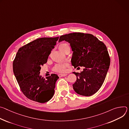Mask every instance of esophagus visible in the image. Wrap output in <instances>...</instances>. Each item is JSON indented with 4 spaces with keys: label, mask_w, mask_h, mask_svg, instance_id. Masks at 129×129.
Returning <instances> with one entry per match:
<instances>
[{
    "label": "esophagus",
    "mask_w": 129,
    "mask_h": 129,
    "mask_svg": "<svg viewBox=\"0 0 129 129\" xmlns=\"http://www.w3.org/2000/svg\"><path fill=\"white\" fill-rule=\"evenodd\" d=\"M67 75V74H58V76H59V77L66 76Z\"/></svg>",
    "instance_id": "34e87169"
}]
</instances>
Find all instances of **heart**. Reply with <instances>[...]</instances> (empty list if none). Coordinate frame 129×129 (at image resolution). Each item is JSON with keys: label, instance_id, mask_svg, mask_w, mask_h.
I'll use <instances>...</instances> for the list:
<instances>
[{"label": "heart", "instance_id": "heart-1", "mask_svg": "<svg viewBox=\"0 0 129 129\" xmlns=\"http://www.w3.org/2000/svg\"><path fill=\"white\" fill-rule=\"evenodd\" d=\"M60 50L62 52H63L64 50L67 48H70L69 46L67 44H62L60 45L59 47ZM68 66L67 63H57L56 64L53 68V70L55 72L62 73L66 72V67Z\"/></svg>", "mask_w": 129, "mask_h": 129}]
</instances>
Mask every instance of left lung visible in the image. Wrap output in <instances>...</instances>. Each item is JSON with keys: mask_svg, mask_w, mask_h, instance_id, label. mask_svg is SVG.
Wrapping results in <instances>:
<instances>
[{"mask_svg": "<svg viewBox=\"0 0 129 129\" xmlns=\"http://www.w3.org/2000/svg\"><path fill=\"white\" fill-rule=\"evenodd\" d=\"M63 40L70 43L73 52L72 66L84 68L80 73L73 72L77 77L73 89L80 95H93L102 86L110 64L106 45L93 35L83 33L61 35L58 41Z\"/></svg>", "mask_w": 129, "mask_h": 129, "instance_id": "1", "label": "left lung"}]
</instances>
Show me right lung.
<instances>
[{"label":"right lung","instance_id":"obj_1","mask_svg":"<svg viewBox=\"0 0 129 129\" xmlns=\"http://www.w3.org/2000/svg\"><path fill=\"white\" fill-rule=\"evenodd\" d=\"M59 37L40 38L21 47L13 63V72L23 94L28 99L45 103L52 98L57 75L43 78L41 66L47 62Z\"/></svg>","mask_w":129,"mask_h":129}]
</instances>
